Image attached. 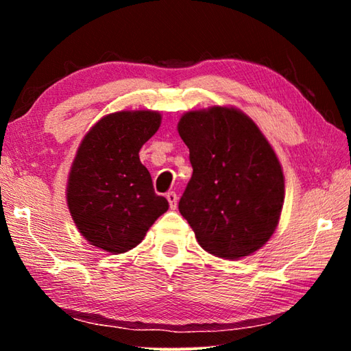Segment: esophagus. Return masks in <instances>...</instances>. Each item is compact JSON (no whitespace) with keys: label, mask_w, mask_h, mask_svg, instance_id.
<instances>
[{"label":"esophagus","mask_w":351,"mask_h":351,"mask_svg":"<svg viewBox=\"0 0 351 351\" xmlns=\"http://www.w3.org/2000/svg\"><path fill=\"white\" fill-rule=\"evenodd\" d=\"M165 198H167V201H169L170 209H176V206H178V195L175 192H169L167 195H165Z\"/></svg>","instance_id":"34e87169"}]
</instances>
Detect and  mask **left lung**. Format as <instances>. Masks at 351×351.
Listing matches in <instances>:
<instances>
[{
    "instance_id": "1",
    "label": "left lung",
    "mask_w": 351,
    "mask_h": 351,
    "mask_svg": "<svg viewBox=\"0 0 351 351\" xmlns=\"http://www.w3.org/2000/svg\"><path fill=\"white\" fill-rule=\"evenodd\" d=\"M178 132L193 169L178 207L201 247L228 260L255 252L274 234L285 198L269 142L246 114L226 106L187 112Z\"/></svg>"
}]
</instances>
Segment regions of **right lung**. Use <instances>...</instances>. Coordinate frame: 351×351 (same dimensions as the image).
I'll return each mask as SVG.
<instances>
[{
  "label": "right lung",
  "instance_id": "1",
  "mask_svg": "<svg viewBox=\"0 0 351 351\" xmlns=\"http://www.w3.org/2000/svg\"><path fill=\"white\" fill-rule=\"evenodd\" d=\"M161 125L156 111L112 112L77 150L68 180V207L80 234L111 254L127 252L169 209L154 193L139 150Z\"/></svg>",
  "mask_w": 351,
  "mask_h": 351
}]
</instances>
